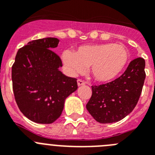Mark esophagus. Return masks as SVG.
Listing matches in <instances>:
<instances>
[{
  "label": "esophagus",
  "instance_id": "esophagus-1",
  "mask_svg": "<svg viewBox=\"0 0 155 155\" xmlns=\"http://www.w3.org/2000/svg\"><path fill=\"white\" fill-rule=\"evenodd\" d=\"M85 84V82L84 81L81 80V79H78V86H82V85H84Z\"/></svg>",
  "mask_w": 155,
  "mask_h": 155
}]
</instances>
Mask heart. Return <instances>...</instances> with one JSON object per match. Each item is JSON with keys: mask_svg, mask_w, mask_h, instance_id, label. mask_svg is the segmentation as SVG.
<instances>
[{"mask_svg": "<svg viewBox=\"0 0 155 155\" xmlns=\"http://www.w3.org/2000/svg\"><path fill=\"white\" fill-rule=\"evenodd\" d=\"M129 51L123 45L113 42L86 45L74 53L65 50L62 61L71 74L82 73L90 67V73L97 81L106 83L115 80L127 68Z\"/></svg>", "mask_w": 155, "mask_h": 155, "instance_id": "b5f03b06", "label": "heart"}]
</instances>
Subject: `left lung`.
<instances>
[{"label": "left lung", "instance_id": "8db88e82", "mask_svg": "<svg viewBox=\"0 0 155 155\" xmlns=\"http://www.w3.org/2000/svg\"><path fill=\"white\" fill-rule=\"evenodd\" d=\"M145 61L134 59L123 74L105 84L92 86V94L86 105L88 113L100 124L123 120L134 110L145 80Z\"/></svg>", "mask_w": 155, "mask_h": 155}]
</instances>
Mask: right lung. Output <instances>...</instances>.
Instances as JSON below:
<instances>
[{
    "label": "right lung",
    "mask_w": 155,
    "mask_h": 155,
    "mask_svg": "<svg viewBox=\"0 0 155 155\" xmlns=\"http://www.w3.org/2000/svg\"><path fill=\"white\" fill-rule=\"evenodd\" d=\"M60 42L43 38L19 49L12 66L13 91L19 109L28 120L50 124L61 116L65 99L78 89L77 79L62 74L61 58L52 50Z\"/></svg>",
    "instance_id": "obj_1"
}]
</instances>
